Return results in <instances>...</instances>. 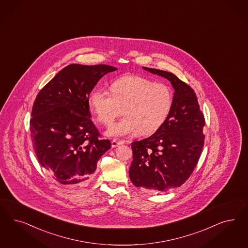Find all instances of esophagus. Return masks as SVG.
Wrapping results in <instances>:
<instances>
[{"label":"esophagus","mask_w":248,"mask_h":248,"mask_svg":"<svg viewBox=\"0 0 248 248\" xmlns=\"http://www.w3.org/2000/svg\"><path fill=\"white\" fill-rule=\"evenodd\" d=\"M121 144H124V141H123V140H113L111 141L112 148H116V147H118L119 145H121Z\"/></svg>","instance_id":"34e87169"}]
</instances>
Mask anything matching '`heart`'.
<instances>
[{"label":"heart","mask_w":248,"mask_h":248,"mask_svg":"<svg viewBox=\"0 0 248 248\" xmlns=\"http://www.w3.org/2000/svg\"><path fill=\"white\" fill-rule=\"evenodd\" d=\"M172 103L173 95L168 85L135 75L115 80L110 93L97 88L88 96L90 110L104 126H109L123 108L125 118L107 131L113 138L131 136L139 131L142 135L154 133L168 119Z\"/></svg>","instance_id":"heart-1"}]
</instances>
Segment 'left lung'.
Here are the masks:
<instances>
[{
	"label": "left lung",
	"instance_id": "obj_1",
	"mask_svg": "<svg viewBox=\"0 0 248 248\" xmlns=\"http://www.w3.org/2000/svg\"><path fill=\"white\" fill-rule=\"evenodd\" d=\"M143 68L170 82L173 103L168 119L154 134L131 143L129 178L146 192H165L181 186L192 174L204 144L205 120L189 85L172 73Z\"/></svg>",
	"mask_w": 248,
	"mask_h": 248
}]
</instances>
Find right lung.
<instances>
[{"mask_svg":"<svg viewBox=\"0 0 248 248\" xmlns=\"http://www.w3.org/2000/svg\"><path fill=\"white\" fill-rule=\"evenodd\" d=\"M117 70L108 64H71L35 97L30 120L32 147L41 165L59 184L87 183L110 149L90 120L88 96L97 81Z\"/></svg>","mask_w":248,"mask_h":248,"instance_id":"1","label":"right lung"}]
</instances>
